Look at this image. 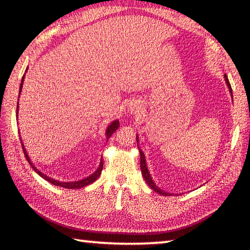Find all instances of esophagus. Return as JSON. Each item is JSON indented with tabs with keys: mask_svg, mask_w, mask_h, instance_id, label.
I'll return each instance as SVG.
<instances>
[{
	"mask_svg": "<svg viewBox=\"0 0 250 250\" xmlns=\"http://www.w3.org/2000/svg\"><path fill=\"white\" fill-rule=\"evenodd\" d=\"M129 111L131 113H138L140 110H139V107L135 104H129Z\"/></svg>",
	"mask_w": 250,
	"mask_h": 250,
	"instance_id": "34e87169",
	"label": "esophagus"
}]
</instances>
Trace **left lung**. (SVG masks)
<instances>
[{
    "label": "left lung",
    "instance_id": "8db88e82",
    "mask_svg": "<svg viewBox=\"0 0 250 250\" xmlns=\"http://www.w3.org/2000/svg\"><path fill=\"white\" fill-rule=\"evenodd\" d=\"M224 77H225V82H226V83H227V86H228V88H229V92H230V95L232 94V90H231V87H230V83H229V82H228V78H227V76L226 75H224ZM232 96V95H231ZM138 140L139 139H137V142H138ZM140 151V156H141V161H140V167H141V172H142V175H143V179L146 180V182L147 183V185L150 186V188L153 189V191H155L156 193H159V194H161V195H166V196H168V195H171L170 193H167V192H164V191H162V189H160L158 186L155 185V183L153 181H152V177H151V175H150V173H149V171H147V167H146V158H145V153H143V152L141 151V150H139Z\"/></svg>",
    "mask_w": 250,
    "mask_h": 250
}]
</instances>
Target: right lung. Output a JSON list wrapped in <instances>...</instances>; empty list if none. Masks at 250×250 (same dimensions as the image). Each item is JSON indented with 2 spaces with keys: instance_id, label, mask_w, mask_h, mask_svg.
<instances>
[{
  "instance_id": "1",
  "label": "right lung",
  "mask_w": 250,
  "mask_h": 250,
  "mask_svg": "<svg viewBox=\"0 0 250 250\" xmlns=\"http://www.w3.org/2000/svg\"><path fill=\"white\" fill-rule=\"evenodd\" d=\"M26 70H27V69H26ZM24 77H25V76H23V77H22V82H21L20 94H21V90H22V87H23ZM18 113H19V101H18V108H16V115H18ZM118 128H119V121H118V120L112 121V124L108 125L107 131H105V135H107V140H108V139H109L110 137H111L112 133L115 132V131H116ZM21 143H22V147H23V152H24L25 158H26V160L28 161V163L31 164V167H33V170L35 171L40 176L43 177L44 180H46L47 182H49V183H52V184L56 185V186H61V188H70V189H74V188H76V189H77V188H83V186H87V185L91 184L92 182H95L97 179H98L99 175L101 174V171H103L104 161H103V159H101L98 168H97V170H96L94 173H92L91 175L86 177V179H83V180H80V181H75V182H59V181H57V180H54V179H52V177H49V176H47L46 174H44V173H42L40 170H37V168H36L35 167H34V164L31 162V159H29L27 152H26V150H25V147H24V145H23L22 140H21Z\"/></svg>"
}]
</instances>
